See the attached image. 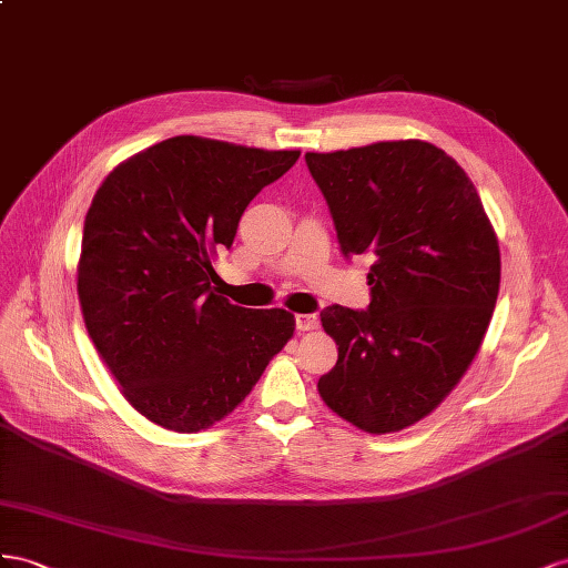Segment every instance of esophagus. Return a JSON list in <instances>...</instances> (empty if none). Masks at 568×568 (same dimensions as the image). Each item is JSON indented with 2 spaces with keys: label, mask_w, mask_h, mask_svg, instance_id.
<instances>
[{
  "label": "esophagus",
  "mask_w": 568,
  "mask_h": 568,
  "mask_svg": "<svg viewBox=\"0 0 568 568\" xmlns=\"http://www.w3.org/2000/svg\"><path fill=\"white\" fill-rule=\"evenodd\" d=\"M295 326H297V331H314V328H318V316L316 314H297L295 316Z\"/></svg>",
  "instance_id": "obj_1"
}]
</instances>
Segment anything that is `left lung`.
<instances>
[{"mask_svg": "<svg viewBox=\"0 0 568 568\" xmlns=\"http://www.w3.org/2000/svg\"><path fill=\"white\" fill-rule=\"evenodd\" d=\"M339 252L368 254L366 310L326 306L337 364L323 402L368 433L402 430L459 383L488 331L499 247L464 169L420 140L304 154Z\"/></svg>", "mask_w": 568, "mask_h": 568, "instance_id": "8db88e82", "label": "left lung"}]
</instances>
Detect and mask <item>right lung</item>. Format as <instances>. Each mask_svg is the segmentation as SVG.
Returning <instances> with one entry per match:
<instances>
[{"instance_id": "1", "label": "right lung", "mask_w": 568, "mask_h": 568, "mask_svg": "<svg viewBox=\"0 0 568 568\" xmlns=\"http://www.w3.org/2000/svg\"><path fill=\"white\" fill-rule=\"evenodd\" d=\"M297 159L178 135L123 161L97 190L80 310L125 399L152 424L175 433L216 424L293 337V314L231 304L212 283L247 204Z\"/></svg>"}]
</instances>
